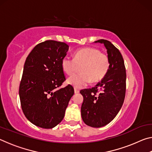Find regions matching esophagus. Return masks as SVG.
<instances>
[{"label":"esophagus","instance_id":"esophagus-1","mask_svg":"<svg viewBox=\"0 0 152 152\" xmlns=\"http://www.w3.org/2000/svg\"><path fill=\"white\" fill-rule=\"evenodd\" d=\"M79 90H78L77 88H74V93L77 94V93H79Z\"/></svg>","mask_w":152,"mask_h":152}]
</instances>
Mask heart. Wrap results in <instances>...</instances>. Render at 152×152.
<instances>
[{
	"label": "heart",
	"instance_id": "heart-1",
	"mask_svg": "<svg viewBox=\"0 0 152 152\" xmlns=\"http://www.w3.org/2000/svg\"><path fill=\"white\" fill-rule=\"evenodd\" d=\"M61 68L68 75H72L81 66L80 74L70 77L67 82L76 88H82L90 82L101 81L106 75L110 61L106 53L94 48H82L76 51L74 58L66 56L61 62Z\"/></svg>",
	"mask_w": 152,
	"mask_h": 152
}]
</instances>
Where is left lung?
Masks as SVG:
<instances>
[{"instance_id": "left-lung-1", "label": "left lung", "mask_w": 152, "mask_h": 152, "mask_svg": "<svg viewBox=\"0 0 152 152\" xmlns=\"http://www.w3.org/2000/svg\"><path fill=\"white\" fill-rule=\"evenodd\" d=\"M103 43L109 59L110 66L102 80L93 88L82 90L83 96L81 116L85 124L101 127L113 121L123 104L126 91V71L124 60L117 48L109 41L100 39ZM101 91L99 94L97 92Z\"/></svg>"}]
</instances>
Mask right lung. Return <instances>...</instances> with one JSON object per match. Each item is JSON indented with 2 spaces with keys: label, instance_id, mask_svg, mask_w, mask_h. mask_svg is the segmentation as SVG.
I'll return each instance as SVG.
<instances>
[{
  "label": "right lung",
  "instance_id": "obj_1",
  "mask_svg": "<svg viewBox=\"0 0 152 152\" xmlns=\"http://www.w3.org/2000/svg\"><path fill=\"white\" fill-rule=\"evenodd\" d=\"M69 46L48 40L37 44L25 60L19 86L25 116L37 127L51 129L63 120L73 87L59 88L66 80L61 62Z\"/></svg>",
  "mask_w": 152,
  "mask_h": 152
}]
</instances>
